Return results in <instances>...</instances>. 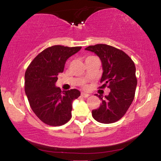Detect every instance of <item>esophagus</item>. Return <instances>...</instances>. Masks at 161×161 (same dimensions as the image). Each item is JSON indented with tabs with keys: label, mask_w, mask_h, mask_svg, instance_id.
Instances as JSON below:
<instances>
[{
	"label": "esophagus",
	"mask_w": 161,
	"mask_h": 161,
	"mask_svg": "<svg viewBox=\"0 0 161 161\" xmlns=\"http://www.w3.org/2000/svg\"><path fill=\"white\" fill-rule=\"evenodd\" d=\"M89 95H88V94L83 93V92H82V93H81V96H82V97H88Z\"/></svg>",
	"instance_id": "esophagus-1"
}]
</instances>
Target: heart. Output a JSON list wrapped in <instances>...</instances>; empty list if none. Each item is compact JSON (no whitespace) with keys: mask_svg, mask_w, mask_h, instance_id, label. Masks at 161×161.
Here are the masks:
<instances>
[{"mask_svg":"<svg viewBox=\"0 0 161 161\" xmlns=\"http://www.w3.org/2000/svg\"><path fill=\"white\" fill-rule=\"evenodd\" d=\"M94 57H93V56H89V57H86V60H90V59H92V58H94ZM83 86H85V85H83Z\"/></svg>","mask_w":161,"mask_h":161,"instance_id":"1","label":"heart"}]
</instances>
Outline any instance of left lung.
Segmentation results:
<instances>
[{"label": "left lung", "instance_id": "1", "mask_svg": "<svg viewBox=\"0 0 161 161\" xmlns=\"http://www.w3.org/2000/svg\"><path fill=\"white\" fill-rule=\"evenodd\" d=\"M94 52L102 63L103 74L99 88L110 89L108 96L96 94L101 99V105L92 110V116L101 123H113L120 119L133 101L137 86L136 66L124 51L113 46L97 44L87 47Z\"/></svg>", "mask_w": 161, "mask_h": 161}]
</instances>
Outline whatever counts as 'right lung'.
<instances>
[{
  "label": "right lung",
  "mask_w": 161,
  "mask_h": 161,
  "mask_svg": "<svg viewBox=\"0 0 161 161\" xmlns=\"http://www.w3.org/2000/svg\"><path fill=\"white\" fill-rule=\"evenodd\" d=\"M82 47L53 45L38 53L25 73V92L35 114L45 124L59 126L72 116L73 100L80 96L77 89L62 92L55 87L57 75L63 73L65 63Z\"/></svg>",
  "instance_id": "1"
}]
</instances>
